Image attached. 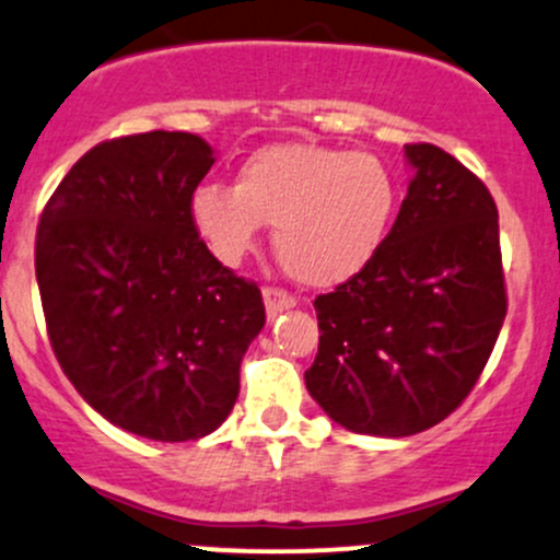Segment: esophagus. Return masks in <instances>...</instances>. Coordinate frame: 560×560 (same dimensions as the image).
I'll return each instance as SVG.
<instances>
[{"label":"esophagus","instance_id":"obj_1","mask_svg":"<svg viewBox=\"0 0 560 560\" xmlns=\"http://www.w3.org/2000/svg\"><path fill=\"white\" fill-rule=\"evenodd\" d=\"M264 306H267L269 317H278L280 312L296 306V299H293L288 291H282V288L267 285V288H264Z\"/></svg>","mask_w":560,"mask_h":560}]
</instances>
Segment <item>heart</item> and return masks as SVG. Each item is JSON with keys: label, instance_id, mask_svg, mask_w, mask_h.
Masks as SVG:
<instances>
[{"label": "heart", "instance_id": "1", "mask_svg": "<svg viewBox=\"0 0 560 560\" xmlns=\"http://www.w3.org/2000/svg\"><path fill=\"white\" fill-rule=\"evenodd\" d=\"M395 206L393 173L374 154L282 141L240 162L232 189L197 186L189 221L210 254L230 267L256 248L264 226H275L282 269L304 285L330 288L369 267Z\"/></svg>", "mask_w": 560, "mask_h": 560}]
</instances>
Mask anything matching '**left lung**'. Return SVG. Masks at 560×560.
I'll return each mask as SVG.
<instances>
[{"instance_id":"8db88e82","label":"left lung","mask_w":560,"mask_h":560,"mask_svg":"<svg viewBox=\"0 0 560 560\" xmlns=\"http://www.w3.org/2000/svg\"><path fill=\"white\" fill-rule=\"evenodd\" d=\"M408 195L378 254L315 299L306 389L336 424L406 438L470 395L508 315L494 197L432 143H406Z\"/></svg>"}]
</instances>
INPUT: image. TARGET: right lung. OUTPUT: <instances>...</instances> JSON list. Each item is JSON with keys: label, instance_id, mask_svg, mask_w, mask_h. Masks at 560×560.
<instances>
[{"label": "right lung", "instance_id": "obj_1", "mask_svg": "<svg viewBox=\"0 0 560 560\" xmlns=\"http://www.w3.org/2000/svg\"><path fill=\"white\" fill-rule=\"evenodd\" d=\"M213 162L191 133L104 141L66 173L37 226L34 267L63 374L101 417L149 441L221 427L267 320L256 282L226 269L189 221Z\"/></svg>", "mask_w": 560, "mask_h": 560}]
</instances>
